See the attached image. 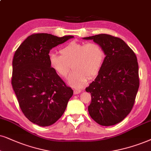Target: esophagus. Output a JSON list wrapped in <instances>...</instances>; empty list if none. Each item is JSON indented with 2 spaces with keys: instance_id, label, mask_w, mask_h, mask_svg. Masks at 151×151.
I'll return each instance as SVG.
<instances>
[{
  "instance_id": "1",
  "label": "esophagus",
  "mask_w": 151,
  "mask_h": 151,
  "mask_svg": "<svg viewBox=\"0 0 151 151\" xmlns=\"http://www.w3.org/2000/svg\"><path fill=\"white\" fill-rule=\"evenodd\" d=\"M81 90L80 89H75L74 90V94H78V93H80L81 92Z\"/></svg>"
}]
</instances>
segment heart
Instances as JSON below:
<instances>
[{
    "label": "heart",
    "mask_w": 151,
    "mask_h": 151,
    "mask_svg": "<svg viewBox=\"0 0 151 151\" xmlns=\"http://www.w3.org/2000/svg\"><path fill=\"white\" fill-rule=\"evenodd\" d=\"M60 55L50 53L49 63L52 69L62 77L68 75L70 68L74 70L68 81L74 88H81L89 79L98 75L105 60V52L95 42H72L60 50Z\"/></svg>",
    "instance_id": "heart-1"
}]
</instances>
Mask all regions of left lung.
Instances as JSON below:
<instances>
[{"instance_id":"8db88e82","label":"left lung","mask_w":151,"mask_h":151,"mask_svg":"<svg viewBox=\"0 0 151 151\" xmlns=\"http://www.w3.org/2000/svg\"><path fill=\"white\" fill-rule=\"evenodd\" d=\"M93 40L105 52L98 75L86 91L91 93L88 112L103 126L121 122L134 106L139 87V65L134 51L121 38L107 34L83 37Z\"/></svg>"}]
</instances>
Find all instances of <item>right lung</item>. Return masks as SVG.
Listing matches in <instances>:
<instances>
[{"mask_svg": "<svg viewBox=\"0 0 151 151\" xmlns=\"http://www.w3.org/2000/svg\"><path fill=\"white\" fill-rule=\"evenodd\" d=\"M72 37L34 33L14 53L13 90L23 114L39 126H49L56 123L73 95V90L67 86L49 63L51 49Z\"/></svg>", "mask_w": 151, "mask_h": 151, "instance_id": "1", "label": "right lung"}]
</instances>
